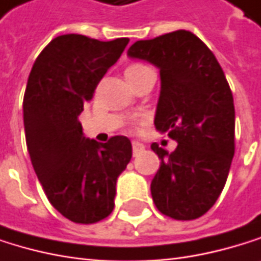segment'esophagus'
Here are the masks:
<instances>
[{
  "label": "esophagus",
  "instance_id": "34e87169",
  "mask_svg": "<svg viewBox=\"0 0 261 261\" xmlns=\"http://www.w3.org/2000/svg\"><path fill=\"white\" fill-rule=\"evenodd\" d=\"M144 148H145L144 144H141V142H138V141H133V153H135V154L141 153Z\"/></svg>",
  "mask_w": 261,
  "mask_h": 261
}]
</instances>
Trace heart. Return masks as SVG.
Returning <instances> with one entry per match:
<instances>
[{
	"label": "heart",
	"instance_id": "obj_1",
	"mask_svg": "<svg viewBox=\"0 0 261 261\" xmlns=\"http://www.w3.org/2000/svg\"><path fill=\"white\" fill-rule=\"evenodd\" d=\"M145 68V65H141V63H135V65H129L126 68V72H133V71H138V69H142Z\"/></svg>",
	"mask_w": 261,
	"mask_h": 261
}]
</instances>
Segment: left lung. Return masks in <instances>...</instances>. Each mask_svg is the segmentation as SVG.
<instances>
[{
    "instance_id": "left-lung-1",
    "label": "left lung",
    "mask_w": 261,
    "mask_h": 261,
    "mask_svg": "<svg viewBox=\"0 0 261 261\" xmlns=\"http://www.w3.org/2000/svg\"><path fill=\"white\" fill-rule=\"evenodd\" d=\"M128 55L159 68L154 126L178 142L173 153L151 144L161 159L150 187L153 202L173 220H196L218 199L235 153V108L226 75L214 52L189 31L139 40Z\"/></svg>"
}]
</instances>
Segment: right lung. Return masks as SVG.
<instances>
[{
  "label": "right lung",
  "mask_w": 261,
  "mask_h": 261,
  "mask_svg": "<svg viewBox=\"0 0 261 261\" xmlns=\"http://www.w3.org/2000/svg\"><path fill=\"white\" fill-rule=\"evenodd\" d=\"M128 41L55 37L29 74L23 114L34 170L49 202L79 224L102 221L113 212L117 178L133 154L128 138L100 144L86 139L79 122L83 105Z\"/></svg>",
  "instance_id": "add662e5"
}]
</instances>
